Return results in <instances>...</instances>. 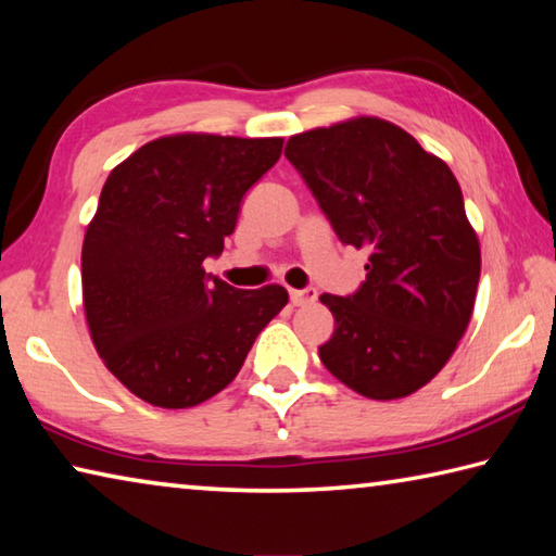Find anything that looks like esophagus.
Returning a JSON list of instances; mask_svg holds the SVG:
<instances>
[{"instance_id":"esophagus-1","label":"esophagus","mask_w":556,"mask_h":556,"mask_svg":"<svg viewBox=\"0 0 556 556\" xmlns=\"http://www.w3.org/2000/svg\"><path fill=\"white\" fill-rule=\"evenodd\" d=\"M318 296V291L314 287H306V289H291L289 291V299L294 306H306V304H314Z\"/></svg>"}]
</instances>
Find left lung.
I'll use <instances>...</instances> for the list:
<instances>
[{
  "mask_svg": "<svg viewBox=\"0 0 556 556\" xmlns=\"http://www.w3.org/2000/svg\"><path fill=\"white\" fill-rule=\"evenodd\" d=\"M285 156L338 240L370 252L355 294H324L328 372L370 400H400L444 368L466 333L481 244L451 168L402 127L357 117L294 135Z\"/></svg>",
  "mask_w": 556,
  "mask_h": 556,
  "instance_id": "1",
  "label": "left lung"
}]
</instances>
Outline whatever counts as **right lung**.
Returning a JSON list of instances; mask_svg holds the SVG:
<instances>
[{
	"instance_id": "right-lung-1",
	"label": "right lung",
	"mask_w": 556,
	"mask_h": 556,
	"mask_svg": "<svg viewBox=\"0 0 556 556\" xmlns=\"http://www.w3.org/2000/svg\"><path fill=\"white\" fill-rule=\"evenodd\" d=\"M281 144L174 135L108 176L83 242V306L108 370L139 400L186 409L218 394L287 306L285 287L235 289L203 269Z\"/></svg>"
}]
</instances>
